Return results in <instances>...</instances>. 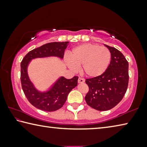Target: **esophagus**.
<instances>
[{
	"mask_svg": "<svg viewBox=\"0 0 147 147\" xmlns=\"http://www.w3.org/2000/svg\"><path fill=\"white\" fill-rule=\"evenodd\" d=\"M78 82L79 84L84 83V82H85V80H84V79L82 78H78Z\"/></svg>",
	"mask_w": 147,
	"mask_h": 147,
	"instance_id": "34e87169",
	"label": "esophagus"
}]
</instances>
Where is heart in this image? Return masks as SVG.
<instances>
[{
    "instance_id": "obj_1",
    "label": "heart",
    "mask_w": 147,
    "mask_h": 147,
    "mask_svg": "<svg viewBox=\"0 0 147 147\" xmlns=\"http://www.w3.org/2000/svg\"><path fill=\"white\" fill-rule=\"evenodd\" d=\"M69 59H65L67 66L75 71L77 66H81L82 72L90 78L102 74L108 69L111 61V53L105 47L97 45L83 44L73 49L69 53Z\"/></svg>"
}]
</instances>
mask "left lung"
Here are the masks:
<instances>
[{"mask_svg": "<svg viewBox=\"0 0 147 147\" xmlns=\"http://www.w3.org/2000/svg\"><path fill=\"white\" fill-rule=\"evenodd\" d=\"M111 53L108 69L100 76L86 80L88 105L98 111L109 110L120 102L128 85V62L120 51L104 45Z\"/></svg>", "mask_w": 147, "mask_h": 147, "instance_id": "8db88e82", "label": "left lung"}]
</instances>
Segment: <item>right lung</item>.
I'll list each match as a JSON object with an SVG mask.
<instances>
[{
    "label": "right lung",
    "instance_id": "1",
    "mask_svg": "<svg viewBox=\"0 0 147 147\" xmlns=\"http://www.w3.org/2000/svg\"><path fill=\"white\" fill-rule=\"evenodd\" d=\"M69 41L52 42L30 51L21 63V82L24 93L32 105L45 111H54L61 108L70 91L78 84V76L67 79L61 76L48 90L41 91L35 87L28 74V66L32 59L47 57L63 59Z\"/></svg>",
    "mask_w": 147,
    "mask_h": 147
}]
</instances>
